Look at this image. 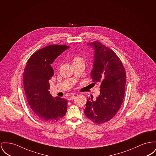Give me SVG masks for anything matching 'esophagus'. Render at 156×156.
<instances>
[{
    "label": "esophagus",
    "mask_w": 156,
    "mask_h": 156,
    "mask_svg": "<svg viewBox=\"0 0 156 156\" xmlns=\"http://www.w3.org/2000/svg\"><path fill=\"white\" fill-rule=\"evenodd\" d=\"M75 98V96H70V97H69L68 98V100L69 101H72V100H73V99Z\"/></svg>",
    "instance_id": "34e87169"
}]
</instances>
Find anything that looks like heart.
Returning <instances> with one entry per match:
<instances>
[{"instance_id": "b5f03b06", "label": "heart", "mask_w": 156, "mask_h": 156, "mask_svg": "<svg viewBox=\"0 0 156 156\" xmlns=\"http://www.w3.org/2000/svg\"><path fill=\"white\" fill-rule=\"evenodd\" d=\"M78 63H84V60L80 57L76 56L73 58V65Z\"/></svg>"}]
</instances>
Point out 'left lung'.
Segmentation results:
<instances>
[{
	"mask_svg": "<svg viewBox=\"0 0 156 156\" xmlns=\"http://www.w3.org/2000/svg\"><path fill=\"white\" fill-rule=\"evenodd\" d=\"M87 45L94 50L91 77L94 84L101 83L100 94L94 101L87 99L84 114L92 122L100 124L114 117L122 104L126 84L124 67L112 50L94 41Z\"/></svg>",
	"mask_w": 156,
	"mask_h": 156,
	"instance_id": "8db88e82",
	"label": "left lung"
}]
</instances>
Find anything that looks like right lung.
<instances>
[{
  "mask_svg": "<svg viewBox=\"0 0 156 156\" xmlns=\"http://www.w3.org/2000/svg\"><path fill=\"white\" fill-rule=\"evenodd\" d=\"M69 48L65 45H50L34 52L23 72L25 93L33 113L45 122H55L65 115L67 101L50 94L49 80L54 75L51 64Z\"/></svg>",
  "mask_w": 156,
  "mask_h": 156,
  "instance_id": "obj_1",
  "label": "right lung"
}]
</instances>
